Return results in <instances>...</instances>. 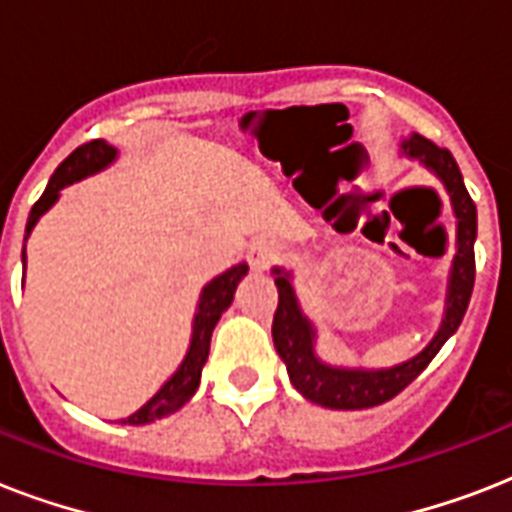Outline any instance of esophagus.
Returning a JSON list of instances; mask_svg holds the SVG:
<instances>
[{"label": "esophagus", "instance_id": "1", "mask_svg": "<svg viewBox=\"0 0 512 512\" xmlns=\"http://www.w3.org/2000/svg\"><path fill=\"white\" fill-rule=\"evenodd\" d=\"M281 260V244L271 239L255 241L247 252V263L252 271H268L271 265H276Z\"/></svg>", "mask_w": 512, "mask_h": 512}]
</instances>
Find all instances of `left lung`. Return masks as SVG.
<instances>
[{
	"label": "left lung",
	"instance_id": "1",
	"mask_svg": "<svg viewBox=\"0 0 512 512\" xmlns=\"http://www.w3.org/2000/svg\"><path fill=\"white\" fill-rule=\"evenodd\" d=\"M401 148L412 159H420L444 183L449 199H452L454 217H457V255H454L452 273H449L444 321L422 353H417L404 364L390 366V369H345V366L324 364L313 350L316 329L297 305L289 273L273 268L276 287H279V308L273 313V345L279 350L281 361L287 364L292 385L308 401L327 406V409H369V406L385 404L393 396H398L433 361L441 345L457 332L462 316L468 311L470 295H473V281H476L473 244H476L478 217L476 204L465 188L460 167L446 148H438L436 143H430L422 135H412L401 143Z\"/></svg>",
	"mask_w": 512,
	"mask_h": 512
}]
</instances>
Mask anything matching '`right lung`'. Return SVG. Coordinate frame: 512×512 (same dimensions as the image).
Segmentation results:
<instances>
[{
	"label": "right lung",
	"instance_id": "obj_1",
	"mask_svg": "<svg viewBox=\"0 0 512 512\" xmlns=\"http://www.w3.org/2000/svg\"><path fill=\"white\" fill-rule=\"evenodd\" d=\"M114 159L116 148L108 146L106 140H90V143H84V146L76 148L74 154L68 156L66 162L55 170V175L50 177V183H47L44 193L39 196V201L31 207V215H28L26 223V239L31 236V231H34L36 220L58 201L60 188H66V185L76 183V180H82V177L87 175H95V172L106 170ZM23 265H26V247H23ZM247 271V263L233 265V268L220 273L217 279H212L207 287L201 289L199 308H196V316H193L191 348L185 353L183 364L177 366V372L172 374L170 380L164 382L162 390H159L146 406H140L138 412L130 414V417H124V425H146V422L162 420L167 414L177 412V409L196 393L201 380V366L207 364L212 329H215V324L220 321L225 308L233 303V292L239 287V281L247 276Z\"/></svg>",
	"mask_w": 512,
	"mask_h": 512
}]
</instances>
